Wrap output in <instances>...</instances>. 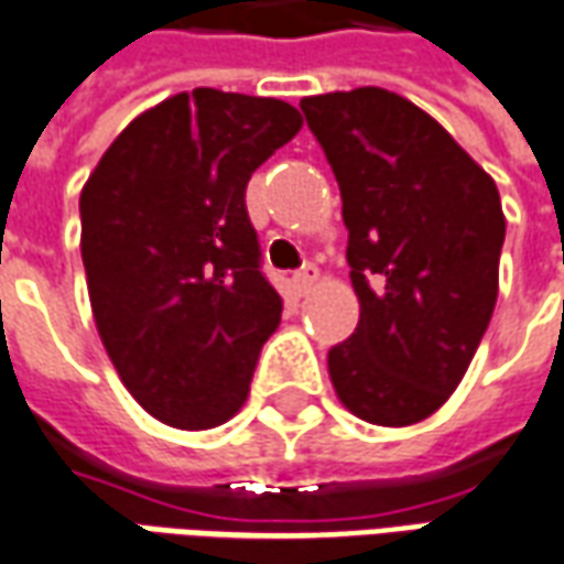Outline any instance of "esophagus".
Instances as JSON below:
<instances>
[{
  "label": "esophagus",
  "instance_id": "obj_1",
  "mask_svg": "<svg viewBox=\"0 0 564 564\" xmlns=\"http://www.w3.org/2000/svg\"><path fill=\"white\" fill-rule=\"evenodd\" d=\"M317 278H321V271H317V265H302V269H299L293 274L295 290H299V293H308L311 286L317 283Z\"/></svg>",
  "mask_w": 564,
  "mask_h": 564
}]
</instances>
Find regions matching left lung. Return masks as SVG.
I'll use <instances>...</instances> for the list:
<instances>
[{
    "mask_svg": "<svg viewBox=\"0 0 564 564\" xmlns=\"http://www.w3.org/2000/svg\"><path fill=\"white\" fill-rule=\"evenodd\" d=\"M341 192L360 323L329 348L357 419L405 427L460 384L498 302L503 247L495 180L424 109L384 88L302 100Z\"/></svg>",
    "mask_w": 564,
    "mask_h": 564,
    "instance_id": "1",
    "label": "left lung"
}]
</instances>
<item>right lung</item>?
I'll use <instances>...</instances> for the list:
<instances>
[{
    "label": "right lung",
    "mask_w": 564,
    "mask_h": 564,
    "mask_svg": "<svg viewBox=\"0 0 564 564\" xmlns=\"http://www.w3.org/2000/svg\"><path fill=\"white\" fill-rule=\"evenodd\" d=\"M299 128L283 100L195 88L133 118L82 188L97 333L133 400L171 427L226 424L281 323L243 195Z\"/></svg>",
    "instance_id": "1"
}]
</instances>
